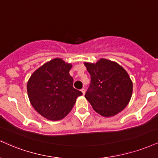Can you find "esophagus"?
<instances>
[{"label": "esophagus", "instance_id": "obj_1", "mask_svg": "<svg viewBox=\"0 0 158 158\" xmlns=\"http://www.w3.org/2000/svg\"><path fill=\"white\" fill-rule=\"evenodd\" d=\"M81 93H82V94H83V95H85V88H82V89H81Z\"/></svg>", "mask_w": 158, "mask_h": 158}]
</instances>
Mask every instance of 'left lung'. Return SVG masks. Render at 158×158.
<instances>
[{"label":"left lung","mask_w":158,"mask_h":158,"mask_svg":"<svg viewBox=\"0 0 158 158\" xmlns=\"http://www.w3.org/2000/svg\"><path fill=\"white\" fill-rule=\"evenodd\" d=\"M91 81L85 97L104 117L117 115L132 97V81L126 70L113 61L102 58L96 63L84 62Z\"/></svg>","instance_id":"1"}]
</instances>
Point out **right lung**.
I'll use <instances>...</instances> for the list:
<instances>
[{
	"label": "right lung",
	"instance_id": "obj_1",
	"mask_svg": "<svg viewBox=\"0 0 158 158\" xmlns=\"http://www.w3.org/2000/svg\"><path fill=\"white\" fill-rule=\"evenodd\" d=\"M71 68L72 64L55 58L37 68L28 79L27 92L32 107L48 120L64 118L82 95L73 86Z\"/></svg>",
	"mask_w": 158,
	"mask_h": 158
}]
</instances>
